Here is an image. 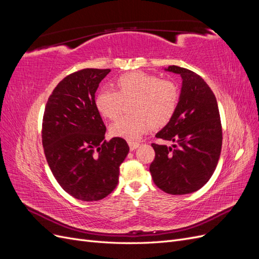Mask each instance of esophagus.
I'll return each mask as SVG.
<instances>
[{
    "mask_svg": "<svg viewBox=\"0 0 259 259\" xmlns=\"http://www.w3.org/2000/svg\"><path fill=\"white\" fill-rule=\"evenodd\" d=\"M128 146H130L131 151H133V150H135V149H137L139 147V144L138 143H132V142H130Z\"/></svg>",
    "mask_w": 259,
    "mask_h": 259,
    "instance_id": "obj_1",
    "label": "esophagus"
}]
</instances>
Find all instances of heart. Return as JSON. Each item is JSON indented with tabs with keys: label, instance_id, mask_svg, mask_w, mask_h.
<instances>
[{
	"label": "heart",
	"instance_id": "obj_1",
	"mask_svg": "<svg viewBox=\"0 0 259 259\" xmlns=\"http://www.w3.org/2000/svg\"><path fill=\"white\" fill-rule=\"evenodd\" d=\"M117 92L100 90L95 97L97 110L109 120L120 114L123 101L133 100L132 115L120 117L110 126L114 137L130 142L139 139L153 126H162L173 117L179 103L177 85L145 72L122 74L115 82Z\"/></svg>",
	"mask_w": 259,
	"mask_h": 259
}]
</instances>
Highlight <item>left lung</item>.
<instances>
[{"label":"left lung","instance_id":"left-lung-1","mask_svg":"<svg viewBox=\"0 0 259 259\" xmlns=\"http://www.w3.org/2000/svg\"><path fill=\"white\" fill-rule=\"evenodd\" d=\"M164 70L179 74L183 84L173 117L155 135L173 145H151L155 158L150 173L164 192L192 193L208 182L217 166L223 144L221 115L214 93L200 75L177 66Z\"/></svg>","mask_w":259,"mask_h":259}]
</instances>
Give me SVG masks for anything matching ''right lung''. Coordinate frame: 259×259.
I'll use <instances>...</instances> for the list:
<instances>
[{
    "label": "right lung",
    "mask_w": 259,
    "mask_h": 259,
    "mask_svg": "<svg viewBox=\"0 0 259 259\" xmlns=\"http://www.w3.org/2000/svg\"><path fill=\"white\" fill-rule=\"evenodd\" d=\"M110 69H83L67 75L45 106L42 144L49 166L62 189L82 201H98L119 183L130 151L123 138L106 142V126L95 93Z\"/></svg>",
    "instance_id": "right-lung-1"
}]
</instances>
